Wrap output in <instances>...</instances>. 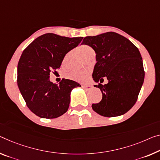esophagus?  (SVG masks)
Instances as JSON below:
<instances>
[{
  "mask_svg": "<svg viewBox=\"0 0 160 160\" xmlns=\"http://www.w3.org/2000/svg\"><path fill=\"white\" fill-rule=\"evenodd\" d=\"M83 88H84L85 90L88 91V90H91L92 88V85H83Z\"/></svg>",
  "mask_w": 160,
  "mask_h": 160,
  "instance_id": "esophagus-1",
  "label": "esophagus"
}]
</instances>
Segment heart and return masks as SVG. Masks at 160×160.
Returning a JSON list of instances; mask_svg holds the SVG:
<instances>
[{"instance_id": "obj_1", "label": "heart", "mask_w": 160, "mask_h": 160, "mask_svg": "<svg viewBox=\"0 0 160 160\" xmlns=\"http://www.w3.org/2000/svg\"><path fill=\"white\" fill-rule=\"evenodd\" d=\"M78 53L79 54L82 56L83 58H86L88 56L92 55V53H94V51L91 46L88 45H82L78 47ZM70 53H68L66 54L63 59V65H65L67 61L69 58ZM88 76H89V72L87 71H83V72H73L68 74V77L71 78V79L77 81V82H85L88 78Z\"/></svg>"}]
</instances>
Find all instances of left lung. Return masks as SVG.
<instances>
[{"label": "left lung", "mask_w": 160, "mask_h": 160, "mask_svg": "<svg viewBox=\"0 0 160 160\" xmlns=\"http://www.w3.org/2000/svg\"><path fill=\"white\" fill-rule=\"evenodd\" d=\"M82 44L94 49L97 63L92 77L102 83L106 77L108 83L94 85L102 93L99 103L92 109L104 117L121 116L136 103L144 83L143 61L139 49L129 39L114 32L87 36Z\"/></svg>", "instance_id": "obj_1"}]
</instances>
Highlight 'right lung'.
<instances>
[{
  "label": "right lung",
  "instance_id": "obj_1",
  "mask_svg": "<svg viewBox=\"0 0 160 160\" xmlns=\"http://www.w3.org/2000/svg\"><path fill=\"white\" fill-rule=\"evenodd\" d=\"M46 33L36 38L22 53L18 63V87L27 107L39 117L54 119L69 107L71 92L81 87L63 78L58 84L50 81V73L60 68L63 58L82 41Z\"/></svg>",
  "mask_w": 160,
  "mask_h": 160
}]
</instances>
